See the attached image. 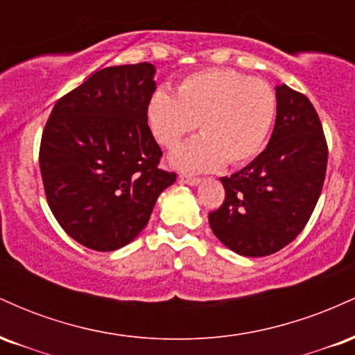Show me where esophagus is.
<instances>
[{
    "label": "esophagus",
    "mask_w": 355,
    "mask_h": 355,
    "mask_svg": "<svg viewBox=\"0 0 355 355\" xmlns=\"http://www.w3.org/2000/svg\"><path fill=\"white\" fill-rule=\"evenodd\" d=\"M180 180L183 183H187V185H190V187H195V185H198V183H200V178H198V177H193V175H185V173L180 175Z\"/></svg>",
    "instance_id": "esophagus-1"
}]
</instances>
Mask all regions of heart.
Returning a JSON list of instances; mask_svg holds the SVG:
<instances>
[{"label": "heart", "mask_w": 355, "mask_h": 355, "mask_svg": "<svg viewBox=\"0 0 355 355\" xmlns=\"http://www.w3.org/2000/svg\"><path fill=\"white\" fill-rule=\"evenodd\" d=\"M275 115V93L266 81L222 68L185 76L177 95L158 88L146 105L150 130L166 148L193 132L198 121L202 135L170 155L172 165L187 172L250 162L266 144Z\"/></svg>", "instance_id": "1"}]
</instances>
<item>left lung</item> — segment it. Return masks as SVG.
Instances as JSON below:
<instances>
[{
    "label": "left lung",
    "instance_id": "1",
    "mask_svg": "<svg viewBox=\"0 0 355 355\" xmlns=\"http://www.w3.org/2000/svg\"><path fill=\"white\" fill-rule=\"evenodd\" d=\"M277 116L267 148L222 177L225 200L209 214L215 237L243 257L275 254L307 225L324 185L327 144L311 100L275 87Z\"/></svg>",
    "mask_w": 355,
    "mask_h": 355
}]
</instances>
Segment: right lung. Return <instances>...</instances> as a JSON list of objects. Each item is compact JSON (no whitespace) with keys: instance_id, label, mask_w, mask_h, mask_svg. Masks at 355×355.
Instances as JSON below:
<instances>
[{"instance_id":"add662e5","label":"right lung","mask_w":355,"mask_h":355,"mask_svg":"<svg viewBox=\"0 0 355 355\" xmlns=\"http://www.w3.org/2000/svg\"><path fill=\"white\" fill-rule=\"evenodd\" d=\"M152 63L95 71L56 101L40 146L44 193L61 229L96 252L125 247L145 229L177 173L158 168L162 150L146 105Z\"/></svg>"}]
</instances>
